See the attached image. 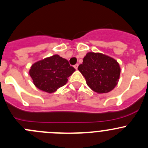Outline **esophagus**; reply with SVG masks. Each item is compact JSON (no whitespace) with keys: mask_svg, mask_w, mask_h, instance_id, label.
Listing matches in <instances>:
<instances>
[{"mask_svg":"<svg viewBox=\"0 0 148 148\" xmlns=\"http://www.w3.org/2000/svg\"><path fill=\"white\" fill-rule=\"evenodd\" d=\"M78 66H79L78 64H75V65L74 66V67L76 69H78Z\"/></svg>","mask_w":148,"mask_h":148,"instance_id":"obj_1","label":"esophagus"}]
</instances>
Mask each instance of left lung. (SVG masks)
Masks as SVG:
<instances>
[{"mask_svg":"<svg viewBox=\"0 0 148 148\" xmlns=\"http://www.w3.org/2000/svg\"><path fill=\"white\" fill-rule=\"evenodd\" d=\"M78 69L86 79V84L97 93H107L118 82L120 65L116 60L99 53L89 52Z\"/></svg>","mask_w":148,"mask_h":148,"instance_id":"1","label":"left lung"}]
</instances>
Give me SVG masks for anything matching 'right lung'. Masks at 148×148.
Instances as JSON below:
<instances>
[{
	"instance_id": "obj_1",
	"label": "right lung",
	"mask_w": 148,
	"mask_h": 148,
	"mask_svg": "<svg viewBox=\"0 0 148 148\" xmlns=\"http://www.w3.org/2000/svg\"><path fill=\"white\" fill-rule=\"evenodd\" d=\"M75 69L70 66L66 59L53 55L34 64L29 74L34 84L41 90L52 93L62 87L68 81Z\"/></svg>"
}]
</instances>
